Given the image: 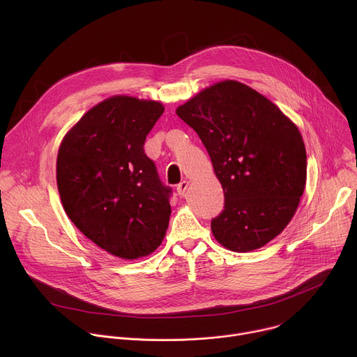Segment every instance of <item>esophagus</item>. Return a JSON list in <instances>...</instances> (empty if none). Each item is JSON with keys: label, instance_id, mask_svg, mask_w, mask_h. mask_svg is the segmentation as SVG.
<instances>
[{"label": "esophagus", "instance_id": "1", "mask_svg": "<svg viewBox=\"0 0 357 357\" xmlns=\"http://www.w3.org/2000/svg\"><path fill=\"white\" fill-rule=\"evenodd\" d=\"M188 186H189V182H188V181H182V182L176 186L178 195H179V196H183L185 192H186V189H188Z\"/></svg>", "mask_w": 357, "mask_h": 357}]
</instances>
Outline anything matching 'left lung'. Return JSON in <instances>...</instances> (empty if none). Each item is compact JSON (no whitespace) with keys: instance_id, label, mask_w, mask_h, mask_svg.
Wrapping results in <instances>:
<instances>
[{"instance_id":"left-lung-1","label":"left lung","mask_w":357,"mask_h":357,"mask_svg":"<svg viewBox=\"0 0 357 357\" xmlns=\"http://www.w3.org/2000/svg\"><path fill=\"white\" fill-rule=\"evenodd\" d=\"M176 114L205 145L225 192L212 219L215 238L231 251L263 247L292 219L307 181V152L296 126L251 87L225 80Z\"/></svg>"}]
</instances>
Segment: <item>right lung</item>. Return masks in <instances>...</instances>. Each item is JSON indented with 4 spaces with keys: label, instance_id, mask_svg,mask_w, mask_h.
I'll return each instance as SVG.
<instances>
[{
    "label": "right lung",
    "instance_id": "1",
    "mask_svg": "<svg viewBox=\"0 0 357 357\" xmlns=\"http://www.w3.org/2000/svg\"><path fill=\"white\" fill-rule=\"evenodd\" d=\"M162 113L158 101L110 97L79 120L58 152L65 212L89 240L120 259L148 256L168 229L172 189L144 151Z\"/></svg>",
    "mask_w": 357,
    "mask_h": 357
}]
</instances>
